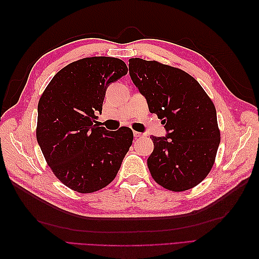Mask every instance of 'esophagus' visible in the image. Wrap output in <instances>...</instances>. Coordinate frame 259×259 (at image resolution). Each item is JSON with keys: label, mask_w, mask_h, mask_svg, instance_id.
<instances>
[{"label": "esophagus", "mask_w": 259, "mask_h": 259, "mask_svg": "<svg viewBox=\"0 0 259 259\" xmlns=\"http://www.w3.org/2000/svg\"><path fill=\"white\" fill-rule=\"evenodd\" d=\"M134 136H135V138H141V137H144L145 135L141 133H138V131H134Z\"/></svg>", "instance_id": "obj_1"}]
</instances>
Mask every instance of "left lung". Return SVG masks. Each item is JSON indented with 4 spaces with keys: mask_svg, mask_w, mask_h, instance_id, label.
I'll return each instance as SVG.
<instances>
[{
    "mask_svg": "<svg viewBox=\"0 0 259 259\" xmlns=\"http://www.w3.org/2000/svg\"><path fill=\"white\" fill-rule=\"evenodd\" d=\"M129 73L167 131L166 137H150L152 178L171 191L194 188L211 170L221 144L211 99L190 74L167 64L134 58Z\"/></svg>",
    "mask_w": 259,
    "mask_h": 259,
    "instance_id": "1",
    "label": "left lung"
}]
</instances>
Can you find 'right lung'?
Wrapping results in <instances>:
<instances>
[{
    "label": "right lung",
    "mask_w": 259,
    "mask_h": 259,
    "mask_svg": "<svg viewBox=\"0 0 259 259\" xmlns=\"http://www.w3.org/2000/svg\"><path fill=\"white\" fill-rule=\"evenodd\" d=\"M126 73L117 58L81 59L60 70L38 100L37 144L53 174L70 189L89 194L104 188L133 145L128 126L108 131L93 123L107 88Z\"/></svg>",
    "instance_id": "1"
}]
</instances>
